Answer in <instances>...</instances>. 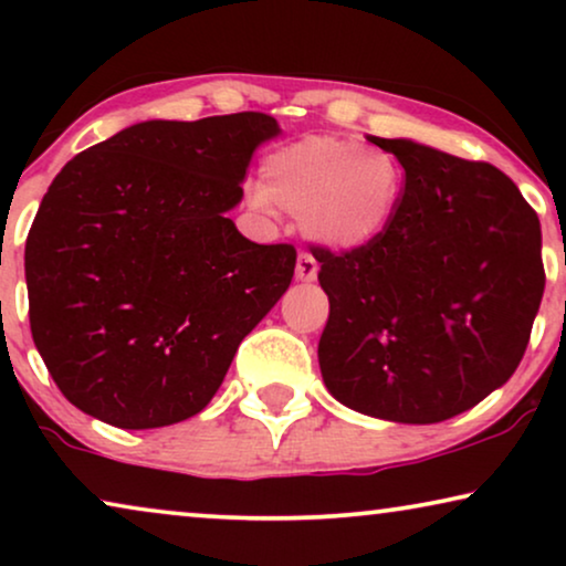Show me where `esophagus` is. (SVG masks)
Segmentation results:
<instances>
[{
	"mask_svg": "<svg viewBox=\"0 0 566 566\" xmlns=\"http://www.w3.org/2000/svg\"><path fill=\"white\" fill-rule=\"evenodd\" d=\"M316 273H319V265H316V260L312 254L301 252L298 260H296V277L304 283H312L316 281Z\"/></svg>",
	"mask_w": 566,
	"mask_h": 566,
	"instance_id": "34e87169",
	"label": "esophagus"
}]
</instances>
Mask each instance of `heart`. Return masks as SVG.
Instances as JSON below:
<instances>
[{
	"instance_id": "b5f03b06",
	"label": "heart",
	"mask_w": 566,
	"mask_h": 566,
	"mask_svg": "<svg viewBox=\"0 0 566 566\" xmlns=\"http://www.w3.org/2000/svg\"><path fill=\"white\" fill-rule=\"evenodd\" d=\"M405 192V169L391 151L353 138L306 136L277 146L260 165L252 203L298 216L316 244L366 250L391 227Z\"/></svg>"
}]
</instances>
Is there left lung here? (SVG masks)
Returning <instances> with one entry per match:
<instances>
[{"label": "left lung", "mask_w": 566, "mask_h": 566, "mask_svg": "<svg viewBox=\"0 0 566 566\" xmlns=\"http://www.w3.org/2000/svg\"><path fill=\"white\" fill-rule=\"evenodd\" d=\"M368 142L401 161L405 192L366 250L316 247L329 296L322 378L360 415L443 422L500 389L523 358L546 283L541 223L486 161L409 138Z\"/></svg>", "instance_id": "obj_1"}]
</instances>
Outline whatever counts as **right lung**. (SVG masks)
Here are the masks:
<instances>
[{
  "instance_id": "1",
  "label": "right lung",
  "mask_w": 566,
  "mask_h": 566,
  "mask_svg": "<svg viewBox=\"0 0 566 566\" xmlns=\"http://www.w3.org/2000/svg\"><path fill=\"white\" fill-rule=\"evenodd\" d=\"M265 113L144 120L76 154L25 244L30 329L61 394L123 430L198 415L289 291L296 250L227 219Z\"/></svg>"
}]
</instances>
